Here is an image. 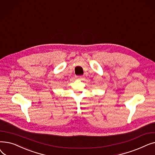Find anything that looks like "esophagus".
<instances>
[{"mask_svg":"<svg viewBox=\"0 0 155 155\" xmlns=\"http://www.w3.org/2000/svg\"><path fill=\"white\" fill-rule=\"evenodd\" d=\"M76 78H78V79H81V78H83V76L82 75H78V76L76 77Z\"/></svg>","mask_w":155,"mask_h":155,"instance_id":"1","label":"esophagus"}]
</instances>
